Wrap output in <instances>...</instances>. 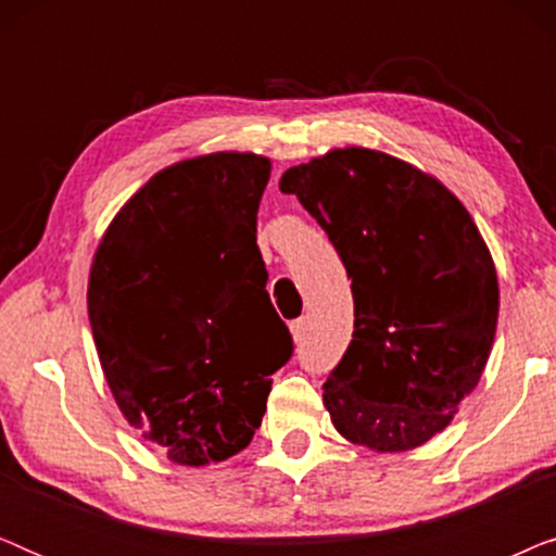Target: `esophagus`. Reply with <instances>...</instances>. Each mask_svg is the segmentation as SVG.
Segmentation results:
<instances>
[{
    "mask_svg": "<svg viewBox=\"0 0 556 556\" xmlns=\"http://www.w3.org/2000/svg\"><path fill=\"white\" fill-rule=\"evenodd\" d=\"M306 331H308V321H306V316L295 318V321L291 324V333H293V341H295V344H301V341L306 339Z\"/></svg>",
    "mask_w": 556,
    "mask_h": 556,
    "instance_id": "1",
    "label": "esophagus"
}]
</instances>
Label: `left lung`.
Instances as JSON below:
<instances>
[{
	"label": "left lung",
	"mask_w": 556,
	"mask_h": 556,
	"mask_svg": "<svg viewBox=\"0 0 556 556\" xmlns=\"http://www.w3.org/2000/svg\"><path fill=\"white\" fill-rule=\"evenodd\" d=\"M280 192L352 278V344L324 384L331 422L379 453L428 443L476 390L496 333V268L473 219L438 179L356 147L291 166Z\"/></svg>",
	"instance_id": "1"
}]
</instances>
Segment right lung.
I'll use <instances>...</instances> for the list:
<instances>
[{
	"mask_svg": "<svg viewBox=\"0 0 556 556\" xmlns=\"http://www.w3.org/2000/svg\"><path fill=\"white\" fill-rule=\"evenodd\" d=\"M270 162L187 159L151 177L96 250L88 316L126 420L174 463L240 453L293 339L265 291L257 207Z\"/></svg>",
	"mask_w": 556,
	"mask_h": 556,
	"instance_id": "right-lung-1",
	"label": "right lung"
}]
</instances>
